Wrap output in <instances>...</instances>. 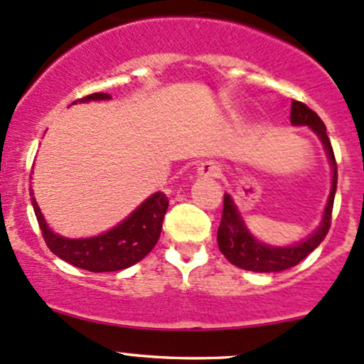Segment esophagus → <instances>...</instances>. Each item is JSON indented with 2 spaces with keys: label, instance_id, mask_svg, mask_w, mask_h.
Segmentation results:
<instances>
[{
  "label": "esophagus",
  "instance_id": "esophagus-1",
  "mask_svg": "<svg viewBox=\"0 0 364 364\" xmlns=\"http://www.w3.org/2000/svg\"><path fill=\"white\" fill-rule=\"evenodd\" d=\"M221 172H223V167L218 162H213V160L202 162L197 169V174L202 176V178H220Z\"/></svg>",
  "mask_w": 364,
  "mask_h": 364
}]
</instances>
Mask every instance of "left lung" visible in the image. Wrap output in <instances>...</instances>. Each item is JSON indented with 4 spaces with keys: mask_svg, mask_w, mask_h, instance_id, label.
I'll use <instances>...</instances> for the list:
<instances>
[{
    "mask_svg": "<svg viewBox=\"0 0 364 364\" xmlns=\"http://www.w3.org/2000/svg\"><path fill=\"white\" fill-rule=\"evenodd\" d=\"M291 124L293 125H309L317 136L323 141L324 148L328 151L331 167H333V181H331V192L328 198V205L324 209L323 221L316 233H312L307 240L289 247H274L265 246L258 242L255 237L247 232L244 227L242 218L237 213V208L233 205L230 195L223 197V214H221L220 228H218V246L223 252L225 258L232 265L239 269L251 270V272H281V270L291 269L298 265L304 258H307L311 252L319 246L326 237L328 230L331 227V211H333V200L336 192V160L331 141L326 134V125L319 118V114L312 112L307 105L300 101H291Z\"/></svg>",
    "mask_w": 364,
    "mask_h": 364,
    "instance_id": "left-lung-1",
    "label": "left lung"
}]
</instances>
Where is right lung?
<instances>
[{"label":"right lung","mask_w":364,"mask_h":364,"mask_svg":"<svg viewBox=\"0 0 364 364\" xmlns=\"http://www.w3.org/2000/svg\"><path fill=\"white\" fill-rule=\"evenodd\" d=\"M109 97L112 95L105 94V92H95V94L85 95L78 101L87 102ZM31 202H33L34 214H36L41 235H43L48 250L63 258L64 262L71 263L78 269L89 270V272H113V270L129 269L134 263L141 262L155 247L160 232H162L167 205H169L167 195L156 192L113 230L97 237H90V239H66V237L55 235L47 227L34 197H31Z\"/></svg>","instance_id":"1"}]
</instances>
